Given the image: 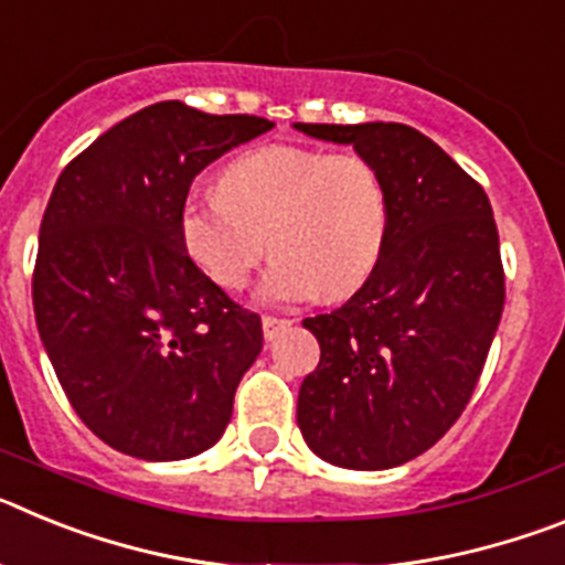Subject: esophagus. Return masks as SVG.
Segmentation results:
<instances>
[{"label":"esophagus","instance_id":"obj_1","mask_svg":"<svg viewBox=\"0 0 565 565\" xmlns=\"http://www.w3.org/2000/svg\"><path fill=\"white\" fill-rule=\"evenodd\" d=\"M291 328V319H279V317H263V337L271 342L279 331H286Z\"/></svg>","mask_w":565,"mask_h":565}]
</instances>
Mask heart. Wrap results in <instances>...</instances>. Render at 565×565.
I'll list each match as a JSON object with an SVG mask.
<instances>
[{
    "instance_id": "b5f03b06",
    "label": "heart",
    "mask_w": 565,
    "mask_h": 565,
    "mask_svg": "<svg viewBox=\"0 0 565 565\" xmlns=\"http://www.w3.org/2000/svg\"><path fill=\"white\" fill-rule=\"evenodd\" d=\"M387 226V192L367 158L294 143L239 154L217 198L178 212L183 252L223 291L246 288L266 248L277 254L259 286L266 302L353 294L376 268Z\"/></svg>"
}]
</instances>
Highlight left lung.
Masks as SVG:
<instances>
[{"label":"left lung","mask_w":565,"mask_h":565,"mask_svg":"<svg viewBox=\"0 0 565 565\" xmlns=\"http://www.w3.org/2000/svg\"><path fill=\"white\" fill-rule=\"evenodd\" d=\"M351 143L382 174L391 226L382 257L342 308L308 317L319 364L297 424L322 461L391 469L450 430L503 313L492 206L450 154L407 124H294Z\"/></svg>","instance_id":"1"}]
</instances>
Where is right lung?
Here are the masks:
<instances>
[{"instance_id":"obj_1","label":"right lung","mask_w":565,"mask_h":565,"mask_svg":"<svg viewBox=\"0 0 565 565\" xmlns=\"http://www.w3.org/2000/svg\"><path fill=\"white\" fill-rule=\"evenodd\" d=\"M271 127L161 102L58 174L39 228L33 311L73 411L113 450L181 461L226 430L263 322L189 259L178 212L209 163Z\"/></svg>"}]
</instances>
